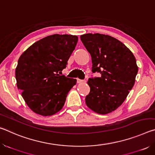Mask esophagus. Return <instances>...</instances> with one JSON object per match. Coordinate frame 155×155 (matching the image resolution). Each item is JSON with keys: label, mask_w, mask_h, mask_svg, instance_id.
Returning <instances> with one entry per match:
<instances>
[{"label": "esophagus", "mask_w": 155, "mask_h": 155, "mask_svg": "<svg viewBox=\"0 0 155 155\" xmlns=\"http://www.w3.org/2000/svg\"><path fill=\"white\" fill-rule=\"evenodd\" d=\"M77 83H83V80H81V79H79V78H77Z\"/></svg>", "instance_id": "obj_1"}]
</instances>
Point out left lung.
<instances>
[{
    "label": "left lung",
    "mask_w": 155,
    "mask_h": 155,
    "mask_svg": "<svg viewBox=\"0 0 155 155\" xmlns=\"http://www.w3.org/2000/svg\"><path fill=\"white\" fill-rule=\"evenodd\" d=\"M81 40L91 54L92 72L101 74L88 79L90 92L85 103L97 114H109L124 103L134 85L138 72L135 57L124 44L108 35L87 33Z\"/></svg>",
    "instance_id": "left-lung-1"
}]
</instances>
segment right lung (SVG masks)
<instances>
[{
  "instance_id": "obj_1",
  "label": "right lung",
  "mask_w": 155,
  "mask_h": 155,
  "mask_svg": "<svg viewBox=\"0 0 155 155\" xmlns=\"http://www.w3.org/2000/svg\"><path fill=\"white\" fill-rule=\"evenodd\" d=\"M78 41L72 35L47 36L21 54L15 68L17 87L28 107L37 114L49 116L64 107L77 79L61 76Z\"/></svg>"
}]
</instances>
